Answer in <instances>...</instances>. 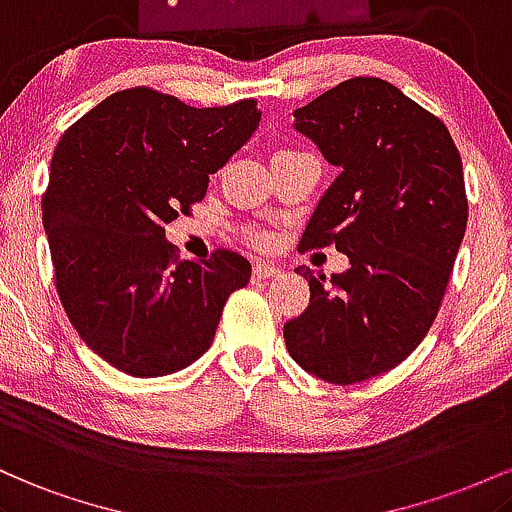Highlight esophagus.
<instances>
[{"label": "esophagus", "instance_id": "obj_1", "mask_svg": "<svg viewBox=\"0 0 512 512\" xmlns=\"http://www.w3.org/2000/svg\"><path fill=\"white\" fill-rule=\"evenodd\" d=\"M278 275H280V268L271 266V263H261V261L254 263V278L266 280V278H278Z\"/></svg>", "mask_w": 512, "mask_h": 512}]
</instances>
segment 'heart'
I'll list each match as a JSON object with an SVG mask.
<instances>
[{"label":"heart","instance_id":"b5f03b06","mask_svg":"<svg viewBox=\"0 0 512 512\" xmlns=\"http://www.w3.org/2000/svg\"><path fill=\"white\" fill-rule=\"evenodd\" d=\"M256 241H258V244H263V237H258V234H256V237H254Z\"/></svg>","mask_w":512,"mask_h":512}]
</instances>
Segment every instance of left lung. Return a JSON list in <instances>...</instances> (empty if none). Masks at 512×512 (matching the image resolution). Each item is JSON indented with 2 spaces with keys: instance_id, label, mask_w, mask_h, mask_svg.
Here are the masks:
<instances>
[{
  "instance_id": "left-lung-1",
  "label": "left lung",
  "mask_w": 512,
  "mask_h": 512,
  "mask_svg": "<svg viewBox=\"0 0 512 512\" xmlns=\"http://www.w3.org/2000/svg\"><path fill=\"white\" fill-rule=\"evenodd\" d=\"M295 130L341 174L321 195L302 249L336 246L346 273L317 278L285 324L287 353L331 384L406 360L426 338L467 229L462 159L442 120L394 84L355 77L297 108Z\"/></svg>"
}]
</instances>
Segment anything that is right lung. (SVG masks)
Listing matches in <instances>:
<instances>
[{
    "mask_svg": "<svg viewBox=\"0 0 512 512\" xmlns=\"http://www.w3.org/2000/svg\"><path fill=\"white\" fill-rule=\"evenodd\" d=\"M256 101L193 108L159 91L103 99L57 142L43 195L55 283L79 336L132 377H162L210 348L222 309L251 278L234 251L176 261L164 225L208 193L246 145Z\"/></svg>",
    "mask_w": 512,
    "mask_h": 512,
    "instance_id": "add662e5",
    "label": "right lung"
}]
</instances>
